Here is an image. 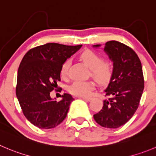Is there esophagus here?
<instances>
[{"label":"esophagus","mask_w":156,"mask_h":156,"mask_svg":"<svg viewBox=\"0 0 156 156\" xmlns=\"http://www.w3.org/2000/svg\"><path fill=\"white\" fill-rule=\"evenodd\" d=\"M80 98H82V99H84V100H86V101H90V100L92 98L91 97H90V96H88V97H85V96H81Z\"/></svg>","instance_id":"obj_1"}]
</instances>
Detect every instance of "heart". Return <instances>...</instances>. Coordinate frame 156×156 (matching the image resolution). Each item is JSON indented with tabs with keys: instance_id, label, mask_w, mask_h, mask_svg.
I'll return each mask as SVG.
<instances>
[{
	"instance_id": "heart-1",
	"label": "heart",
	"mask_w": 156,
	"mask_h": 156,
	"mask_svg": "<svg viewBox=\"0 0 156 156\" xmlns=\"http://www.w3.org/2000/svg\"><path fill=\"white\" fill-rule=\"evenodd\" d=\"M80 59L90 68L91 75L101 84L108 81L114 71L112 62L103 59L102 56L91 50H85L81 52ZM71 65L70 59H67L61 67V75L62 78H68ZM94 88L93 81H75L69 86V91L74 95L87 96Z\"/></svg>"
}]
</instances>
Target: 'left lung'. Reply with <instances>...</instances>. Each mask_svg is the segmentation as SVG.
I'll return each instance as SVG.
<instances>
[{
  "mask_svg": "<svg viewBox=\"0 0 156 156\" xmlns=\"http://www.w3.org/2000/svg\"><path fill=\"white\" fill-rule=\"evenodd\" d=\"M105 51L114 62V71L105 90L107 99L93 116L102 127L117 129L129 122L139 107L144 89L143 72L139 56L128 45L110 41Z\"/></svg>",
  "mask_w": 156,
  "mask_h": 156,
  "instance_id": "left-lung-1",
  "label": "left lung"
}]
</instances>
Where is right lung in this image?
<instances>
[{
    "label": "right lung",
    "instance_id": "add662e5",
    "mask_svg": "<svg viewBox=\"0 0 156 156\" xmlns=\"http://www.w3.org/2000/svg\"><path fill=\"white\" fill-rule=\"evenodd\" d=\"M48 43L30 49L21 60L17 71L16 94L23 114L39 129H49L61 124L66 118L74 98L65 93L63 99H51V91L61 92L57 83L61 81L62 63L81 48Z\"/></svg>",
    "mask_w": 156,
    "mask_h": 156
}]
</instances>
